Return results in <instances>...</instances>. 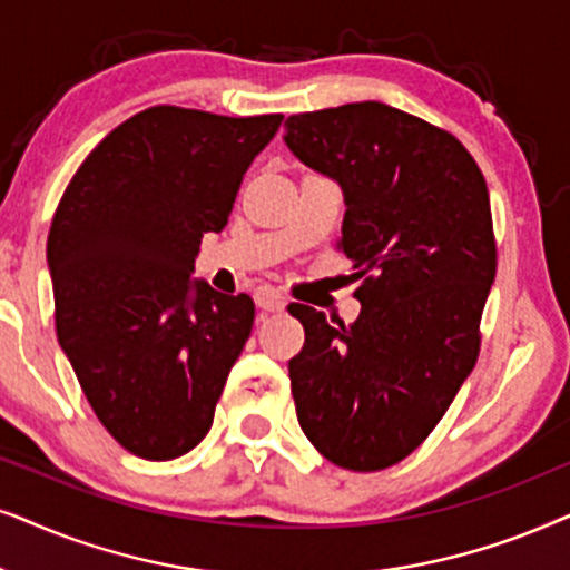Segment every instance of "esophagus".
<instances>
[{
	"label": "esophagus",
	"instance_id": "34e87169",
	"mask_svg": "<svg viewBox=\"0 0 570 570\" xmlns=\"http://www.w3.org/2000/svg\"><path fill=\"white\" fill-rule=\"evenodd\" d=\"M255 305L265 309V313H278V309L286 307V299L278 289H271V286H261V289L255 292Z\"/></svg>",
	"mask_w": 570,
	"mask_h": 570
}]
</instances>
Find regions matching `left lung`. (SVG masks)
<instances>
[{"label":"left lung","mask_w":570,"mask_h":570,"mask_svg":"<svg viewBox=\"0 0 570 570\" xmlns=\"http://www.w3.org/2000/svg\"><path fill=\"white\" fill-rule=\"evenodd\" d=\"M284 142L344 193L338 249L362 281L354 323L292 305L299 428L331 464L377 472L406 459L480 354L495 234L480 166L451 132L381 101L294 114Z\"/></svg>","instance_id":"left-lung-1"}]
</instances>
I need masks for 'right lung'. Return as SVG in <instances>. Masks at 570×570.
<instances>
[{
  "label": "right lung",
  "mask_w": 570,
  "mask_h": 570,
  "mask_svg": "<svg viewBox=\"0 0 570 570\" xmlns=\"http://www.w3.org/2000/svg\"><path fill=\"white\" fill-rule=\"evenodd\" d=\"M281 119L150 106L90 150L59 200L47 242L59 346L135 456L177 459L214 424L255 305L193 281L195 257Z\"/></svg>",
  "instance_id": "1"
}]
</instances>
